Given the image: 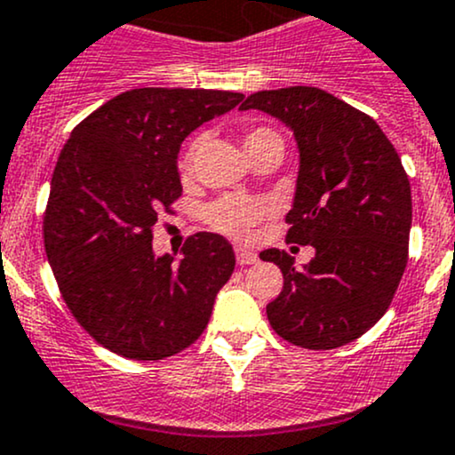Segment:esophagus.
<instances>
[{
    "instance_id": "esophagus-1",
    "label": "esophagus",
    "mask_w": 455,
    "mask_h": 455,
    "mask_svg": "<svg viewBox=\"0 0 455 455\" xmlns=\"http://www.w3.org/2000/svg\"><path fill=\"white\" fill-rule=\"evenodd\" d=\"M235 259H237V264H240V266H251V264H257V259H259V257H257V252L248 251V248L237 246L235 248Z\"/></svg>"
}]
</instances>
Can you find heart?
Masks as SVG:
<instances>
[{"mask_svg":"<svg viewBox=\"0 0 455 455\" xmlns=\"http://www.w3.org/2000/svg\"><path fill=\"white\" fill-rule=\"evenodd\" d=\"M272 143L283 146L281 135L272 131V128H251V131L243 132V148H246L248 155H252V152L261 150V148L266 146H272ZM198 148L200 140H196L188 148L183 159H180V170H191ZM266 213L267 204L264 200L243 198V196H227V198H220L209 204L207 212H204V218H207V222L212 224L215 231H222L227 233V235L243 237L248 235V231H251L261 218H266Z\"/></svg>","mask_w":455,"mask_h":455,"instance_id":"b5f03b06","label":"heart"}]
</instances>
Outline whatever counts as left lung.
I'll use <instances>...</instances> for the list:
<instances>
[{"mask_svg": "<svg viewBox=\"0 0 455 455\" xmlns=\"http://www.w3.org/2000/svg\"><path fill=\"white\" fill-rule=\"evenodd\" d=\"M240 108L264 111L294 132L288 240L315 251L303 267L279 248L261 252L283 272L267 320L296 347L353 342L390 307L408 264L412 194L399 155L375 119L323 89L257 91Z\"/></svg>", "mask_w": 455, "mask_h": 455, "instance_id": "8db88e82", "label": "left lung"}]
</instances>
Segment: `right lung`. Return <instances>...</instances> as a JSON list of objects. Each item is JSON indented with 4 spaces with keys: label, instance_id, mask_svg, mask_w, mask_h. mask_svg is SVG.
Listing matches in <instances>:
<instances>
[{
    "label": "right lung",
    "instance_id": "add662e5",
    "mask_svg": "<svg viewBox=\"0 0 455 455\" xmlns=\"http://www.w3.org/2000/svg\"><path fill=\"white\" fill-rule=\"evenodd\" d=\"M242 93L132 89L71 131L54 167L43 237L67 307L108 351L164 360L200 338L235 252L218 233H196L155 255L152 227L183 191L180 143L235 108Z\"/></svg>",
    "mask_w": 455,
    "mask_h": 455
}]
</instances>
